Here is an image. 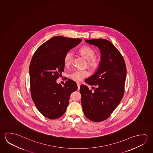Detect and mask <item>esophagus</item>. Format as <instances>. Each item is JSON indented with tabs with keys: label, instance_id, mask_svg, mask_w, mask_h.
<instances>
[{
	"label": "esophagus",
	"instance_id": "1",
	"mask_svg": "<svg viewBox=\"0 0 153 153\" xmlns=\"http://www.w3.org/2000/svg\"><path fill=\"white\" fill-rule=\"evenodd\" d=\"M77 85L78 90H79L80 88V83H77Z\"/></svg>",
	"mask_w": 153,
	"mask_h": 153
}]
</instances>
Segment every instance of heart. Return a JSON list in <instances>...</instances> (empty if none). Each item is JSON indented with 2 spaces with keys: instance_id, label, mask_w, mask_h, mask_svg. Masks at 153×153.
Masks as SVG:
<instances>
[{
  "instance_id": "1",
  "label": "heart",
  "mask_w": 153,
  "mask_h": 153,
  "mask_svg": "<svg viewBox=\"0 0 153 153\" xmlns=\"http://www.w3.org/2000/svg\"><path fill=\"white\" fill-rule=\"evenodd\" d=\"M80 54L83 55V56L88 60V66L94 68L96 67L97 61L94 58L95 56V52L89 46H83L79 49ZM73 51H68L65 55V65H70L73 61ZM88 75V73L86 70H76L74 73L70 75V77L76 82H80L83 80L84 78Z\"/></svg>"
}]
</instances>
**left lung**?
I'll return each mask as SVG.
<instances>
[{
	"label": "left lung",
	"instance_id": "obj_1",
	"mask_svg": "<svg viewBox=\"0 0 153 153\" xmlns=\"http://www.w3.org/2000/svg\"><path fill=\"white\" fill-rule=\"evenodd\" d=\"M98 47L101 61L96 73L85 82L92 87L82 85L80 93L83 112L94 122H100L110 117L123 98L126 80V67L123 57L109 41L99 39L86 40Z\"/></svg>",
	"mask_w": 153,
	"mask_h": 153
}]
</instances>
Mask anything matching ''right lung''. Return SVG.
Returning a JSON list of instances; mask_svg holds the SVG:
<instances>
[{
    "label": "right lung",
    "mask_w": 153,
    "mask_h": 153,
    "mask_svg": "<svg viewBox=\"0 0 153 153\" xmlns=\"http://www.w3.org/2000/svg\"><path fill=\"white\" fill-rule=\"evenodd\" d=\"M62 36H54L41 45L30 65V94L39 111L55 119L65 113L71 94L77 90L75 82L68 79L62 86L56 83L65 69V55L82 41Z\"/></svg>",
    "instance_id": "right-lung-1"
}]
</instances>
